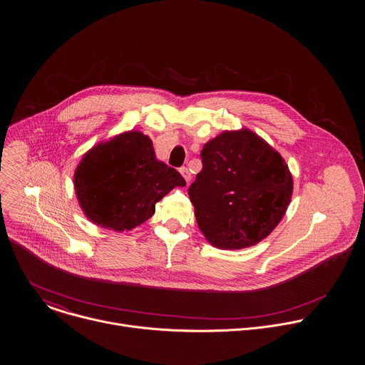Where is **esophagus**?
Listing matches in <instances>:
<instances>
[{"mask_svg": "<svg viewBox=\"0 0 365 365\" xmlns=\"http://www.w3.org/2000/svg\"><path fill=\"white\" fill-rule=\"evenodd\" d=\"M180 173H181V175L184 177V180L187 181V184H190V181H191V173H190V170H188L187 167H181V168H180Z\"/></svg>", "mask_w": 365, "mask_h": 365, "instance_id": "34e87169", "label": "esophagus"}]
</instances>
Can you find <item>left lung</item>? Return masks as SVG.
I'll return each instance as SVG.
<instances>
[{
	"label": "left lung",
	"instance_id": "1",
	"mask_svg": "<svg viewBox=\"0 0 365 365\" xmlns=\"http://www.w3.org/2000/svg\"><path fill=\"white\" fill-rule=\"evenodd\" d=\"M201 158L202 170L188 188L201 232L219 249L257 245L291 202L292 175L285 160L247 129L209 140Z\"/></svg>",
	"mask_w": 365,
	"mask_h": 365
}]
</instances>
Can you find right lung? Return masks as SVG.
<instances>
[{
	"instance_id": "1",
	"label": "right lung",
	"mask_w": 365,
	"mask_h": 365,
	"mask_svg": "<svg viewBox=\"0 0 365 365\" xmlns=\"http://www.w3.org/2000/svg\"><path fill=\"white\" fill-rule=\"evenodd\" d=\"M185 180L158 161L152 140L130 130L100 143L74 174L77 200L87 217L116 232L130 230L155 213V205Z\"/></svg>"
}]
</instances>
